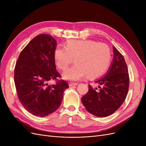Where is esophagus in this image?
Wrapping results in <instances>:
<instances>
[{
	"instance_id": "34e87169",
	"label": "esophagus",
	"mask_w": 146,
	"mask_h": 146,
	"mask_svg": "<svg viewBox=\"0 0 146 146\" xmlns=\"http://www.w3.org/2000/svg\"><path fill=\"white\" fill-rule=\"evenodd\" d=\"M78 85L77 83H70L69 84V85L70 87H72V86H77Z\"/></svg>"
}]
</instances>
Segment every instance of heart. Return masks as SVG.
I'll return each instance as SVG.
<instances>
[{
    "instance_id": "obj_1",
    "label": "heart",
    "mask_w": 146,
    "mask_h": 146,
    "mask_svg": "<svg viewBox=\"0 0 146 146\" xmlns=\"http://www.w3.org/2000/svg\"><path fill=\"white\" fill-rule=\"evenodd\" d=\"M111 54L104 43L92 40H69L64 47H56L54 59L57 67L64 70L74 59L76 64L64 73V79L79 80L86 75L92 78L103 75L108 69Z\"/></svg>"
}]
</instances>
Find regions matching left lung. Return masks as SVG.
<instances>
[{
  "mask_svg": "<svg viewBox=\"0 0 146 146\" xmlns=\"http://www.w3.org/2000/svg\"><path fill=\"white\" fill-rule=\"evenodd\" d=\"M113 62L105 77L97 80L98 87L88 85V92L82 98L87 111L98 117L113 114L124 102L129 87V75L124 58L113 47Z\"/></svg>",
  "mask_w": 146,
  "mask_h": 146,
  "instance_id": "obj_1",
  "label": "left lung"
}]
</instances>
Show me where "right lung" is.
<instances>
[{
    "mask_svg": "<svg viewBox=\"0 0 146 146\" xmlns=\"http://www.w3.org/2000/svg\"><path fill=\"white\" fill-rule=\"evenodd\" d=\"M56 41L51 35L40 34L21 51L15 68V83L20 102L36 116L45 117L59 108L68 83L59 80L55 85L48 82L60 77L56 69L54 51Z\"/></svg>",
    "mask_w": 146,
    "mask_h": 146,
    "instance_id": "add662e5",
    "label": "right lung"
}]
</instances>
